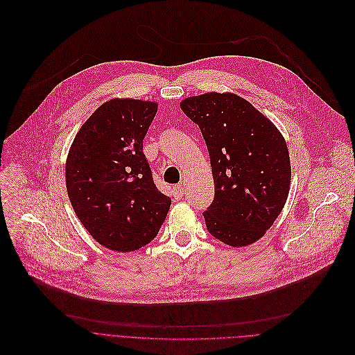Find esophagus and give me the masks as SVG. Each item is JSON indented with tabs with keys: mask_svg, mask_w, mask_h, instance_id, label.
Instances as JSON below:
<instances>
[{
	"mask_svg": "<svg viewBox=\"0 0 355 355\" xmlns=\"http://www.w3.org/2000/svg\"><path fill=\"white\" fill-rule=\"evenodd\" d=\"M173 194H175V197H176V198H180V197L184 194V189H183V186H182V184H176V186L173 187Z\"/></svg>",
	"mask_w": 355,
	"mask_h": 355,
	"instance_id": "1",
	"label": "esophagus"
}]
</instances>
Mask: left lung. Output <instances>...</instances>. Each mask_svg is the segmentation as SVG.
<instances>
[{"instance_id": "left-lung-1", "label": "left lung", "mask_w": 355, "mask_h": 355, "mask_svg": "<svg viewBox=\"0 0 355 355\" xmlns=\"http://www.w3.org/2000/svg\"><path fill=\"white\" fill-rule=\"evenodd\" d=\"M205 139L214 201L204 211L208 232L234 248L259 241L290 193L288 147L278 128L246 99L208 92L180 102Z\"/></svg>"}]
</instances>
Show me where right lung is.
Segmentation results:
<instances>
[{"label":"right lung","instance_id":"1","mask_svg":"<svg viewBox=\"0 0 355 355\" xmlns=\"http://www.w3.org/2000/svg\"><path fill=\"white\" fill-rule=\"evenodd\" d=\"M157 110L158 103L151 101L110 99L83 124L68 151L71 205L91 236L110 250L148 245L171 208L143 153Z\"/></svg>","mask_w":355,"mask_h":355}]
</instances>
